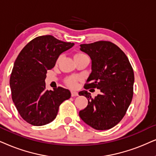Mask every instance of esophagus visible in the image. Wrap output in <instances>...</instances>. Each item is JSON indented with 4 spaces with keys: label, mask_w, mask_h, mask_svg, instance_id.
I'll return each mask as SVG.
<instances>
[{
    "label": "esophagus",
    "mask_w": 156,
    "mask_h": 156,
    "mask_svg": "<svg viewBox=\"0 0 156 156\" xmlns=\"http://www.w3.org/2000/svg\"><path fill=\"white\" fill-rule=\"evenodd\" d=\"M71 96H78V93L76 91H71Z\"/></svg>",
    "instance_id": "esophagus-1"
}]
</instances>
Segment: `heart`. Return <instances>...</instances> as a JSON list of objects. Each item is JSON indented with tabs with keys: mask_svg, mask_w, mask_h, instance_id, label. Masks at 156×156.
I'll use <instances>...</instances> for the list:
<instances>
[{
	"mask_svg": "<svg viewBox=\"0 0 156 156\" xmlns=\"http://www.w3.org/2000/svg\"><path fill=\"white\" fill-rule=\"evenodd\" d=\"M84 54H82V53H78V54H76V55L74 56V58H77V57H81V56H84ZM60 57L58 58V61L60 60ZM78 80H79V78H78V77L76 76H70L68 77V78H67L66 80V84L68 85L69 87L70 88H74L76 87L77 83H78Z\"/></svg>",
	"mask_w": 156,
	"mask_h": 156,
	"instance_id": "heart-1",
	"label": "heart"
}]
</instances>
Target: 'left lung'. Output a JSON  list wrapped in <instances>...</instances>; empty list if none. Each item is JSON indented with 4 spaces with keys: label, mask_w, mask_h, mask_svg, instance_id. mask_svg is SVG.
<instances>
[{
    "label": "left lung",
    "mask_w": 156,
    "mask_h": 156,
    "mask_svg": "<svg viewBox=\"0 0 156 156\" xmlns=\"http://www.w3.org/2000/svg\"><path fill=\"white\" fill-rule=\"evenodd\" d=\"M80 46L91 60V73L84 88H97L101 93L94 98L87 90L78 93L88 98V105L79 116L97 130L111 129L124 117L133 99V68L123 51L113 43L99 41Z\"/></svg>",
    "instance_id": "left-lung-1"
}]
</instances>
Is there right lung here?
<instances>
[{
  "instance_id": "1",
  "label": "right lung",
  "mask_w": 156,
  "mask_h": 156,
  "mask_svg": "<svg viewBox=\"0 0 156 156\" xmlns=\"http://www.w3.org/2000/svg\"><path fill=\"white\" fill-rule=\"evenodd\" d=\"M73 45L45 35L32 39L18 55L10 78V88L18 112L28 123L42 126L52 122L60 104L70 98L68 89H45L44 80L47 71L54 68L61 53Z\"/></svg>"
}]
</instances>
